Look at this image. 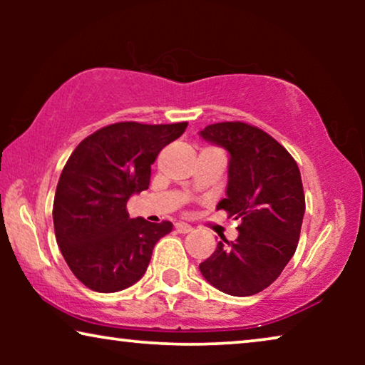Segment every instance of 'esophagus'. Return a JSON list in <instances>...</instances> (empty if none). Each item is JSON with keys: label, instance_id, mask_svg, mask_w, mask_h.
<instances>
[{"label": "esophagus", "instance_id": "obj_1", "mask_svg": "<svg viewBox=\"0 0 365 365\" xmlns=\"http://www.w3.org/2000/svg\"><path fill=\"white\" fill-rule=\"evenodd\" d=\"M176 231L181 232V234H187V232L192 231V227L186 222H176Z\"/></svg>", "mask_w": 365, "mask_h": 365}]
</instances>
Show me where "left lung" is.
Here are the masks:
<instances>
[{
    "instance_id": "8db88e82",
    "label": "left lung",
    "mask_w": 365,
    "mask_h": 365,
    "mask_svg": "<svg viewBox=\"0 0 365 365\" xmlns=\"http://www.w3.org/2000/svg\"><path fill=\"white\" fill-rule=\"evenodd\" d=\"M201 136L231 154L227 197L217 209L237 219L239 236L222 237L199 269L221 292L254 296L281 276L297 249L306 211L301 171L282 144L252 124H209Z\"/></svg>"
}]
</instances>
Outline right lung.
I'll use <instances>...</instances> for the list:
<instances>
[{"label": "right lung", "instance_id": "obj_1", "mask_svg": "<svg viewBox=\"0 0 365 365\" xmlns=\"http://www.w3.org/2000/svg\"><path fill=\"white\" fill-rule=\"evenodd\" d=\"M187 123L121 121L78 144L59 176L53 204L56 242L84 286L123 291L144 276L151 254L173 222L129 219L126 204L149 187L159 151L186 131Z\"/></svg>", "mask_w": 365, "mask_h": 365}]
</instances>
